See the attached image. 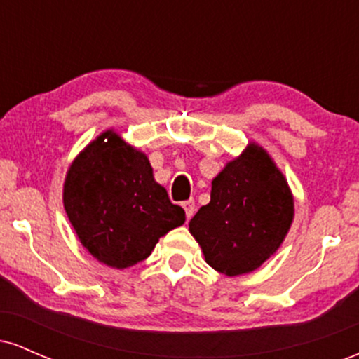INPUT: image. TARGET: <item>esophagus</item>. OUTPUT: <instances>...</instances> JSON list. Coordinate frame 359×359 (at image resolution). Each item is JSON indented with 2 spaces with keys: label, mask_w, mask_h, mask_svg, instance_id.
Wrapping results in <instances>:
<instances>
[{
  "label": "esophagus",
  "mask_w": 359,
  "mask_h": 359,
  "mask_svg": "<svg viewBox=\"0 0 359 359\" xmlns=\"http://www.w3.org/2000/svg\"><path fill=\"white\" fill-rule=\"evenodd\" d=\"M182 208L185 211V216H187V219H191L194 211H196V203H194V199L185 201V203H182Z\"/></svg>",
  "instance_id": "1"
}]
</instances>
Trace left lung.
Instances as JSON below:
<instances>
[{"mask_svg": "<svg viewBox=\"0 0 359 359\" xmlns=\"http://www.w3.org/2000/svg\"><path fill=\"white\" fill-rule=\"evenodd\" d=\"M294 197L285 177L257 143L226 163L212 180L211 201L189 222L208 265L228 277L250 273L285 240Z\"/></svg>", "mask_w": 359, "mask_h": 359, "instance_id": "1", "label": "left lung"}]
</instances>
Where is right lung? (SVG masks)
Segmentation results:
<instances>
[{
	"label": "right lung",
	"instance_id": "obj_1",
	"mask_svg": "<svg viewBox=\"0 0 359 359\" xmlns=\"http://www.w3.org/2000/svg\"><path fill=\"white\" fill-rule=\"evenodd\" d=\"M64 208L82 246L113 269L143 262L163 234L185 222L184 209L155 182L148 156L113 130L69 167Z\"/></svg>",
	"mask_w": 359,
	"mask_h": 359
}]
</instances>
